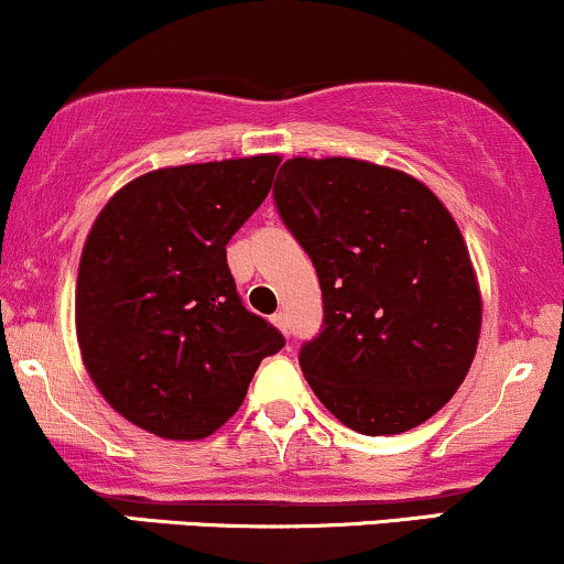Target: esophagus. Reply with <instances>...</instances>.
<instances>
[{
	"label": "esophagus",
	"instance_id": "obj_1",
	"mask_svg": "<svg viewBox=\"0 0 564 564\" xmlns=\"http://www.w3.org/2000/svg\"><path fill=\"white\" fill-rule=\"evenodd\" d=\"M270 321H273V326L278 328V332L289 334V318H286V313H275Z\"/></svg>",
	"mask_w": 564,
	"mask_h": 564
}]
</instances>
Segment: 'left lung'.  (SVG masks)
<instances>
[{"label": "left lung", "instance_id": "8db88e82", "mask_svg": "<svg viewBox=\"0 0 564 564\" xmlns=\"http://www.w3.org/2000/svg\"><path fill=\"white\" fill-rule=\"evenodd\" d=\"M275 206L323 291L300 366L360 435L424 424L469 373L482 296L456 219L411 174L358 159H289Z\"/></svg>", "mask_w": 564, "mask_h": 564}]
</instances>
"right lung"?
Segmentation results:
<instances>
[{"instance_id": "add662e5", "label": "right lung", "mask_w": 564, "mask_h": 564, "mask_svg": "<svg viewBox=\"0 0 564 564\" xmlns=\"http://www.w3.org/2000/svg\"><path fill=\"white\" fill-rule=\"evenodd\" d=\"M278 164L264 153L153 170L113 193L84 241V368L108 405L151 435L209 437L286 341L243 307L225 251Z\"/></svg>"}]
</instances>
